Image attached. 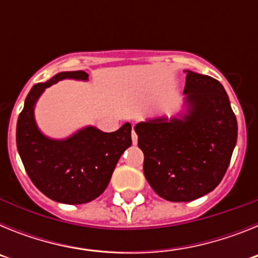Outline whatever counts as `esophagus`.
<instances>
[{
	"mask_svg": "<svg viewBox=\"0 0 258 258\" xmlns=\"http://www.w3.org/2000/svg\"><path fill=\"white\" fill-rule=\"evenodd\" d=\"M132 142H133V145H137L138 143V136L136 134V132H132Z\"/></svg>",
	"mask_w": 258,
	"mask_h": 258,
	"instance_id": "esophagus-1",
	"label": "esophagus"
}]
</instances>
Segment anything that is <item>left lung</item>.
I'll return each mask as SVG.
<instances>
[{
    "mask_svg": "<svg viewBox=\"0 0 258 258\" xmlns=\"http://www.w3.org/2000/svg\"><path fill=\"white\" fill-rule=\"evenodd\" d=\"M184 72L183 112L134 126L145 154L146 179L169 202H191L217 187L238 138V122L223 86L207 75Z\"/></svg>",
    "mask_w": 258,
    "mask_h": 258,
    "instance_id": "left-lung-1",
    "label": "left lung"
}]
</instances>
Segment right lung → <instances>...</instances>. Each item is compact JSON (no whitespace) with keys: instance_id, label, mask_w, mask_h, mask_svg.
<instances>
[{"instance_id":"right-lung-1","label":"right lung","mask_w":258,"mask_h":258,"mask_svg":"<svg viewBox=\"0 0 258 258\" xmlns=\"http://www.w3.org/2000/svg\"><path fill=\"white\" fill-rule=\"evenodd\" d=\"M88 81L84 71L59 72L36 84L24 102L17 124V147L27 174L41 192L54 202L84 204L106 190L118 159L132 145V125L104 133L85 126L64 140H52L38 129L35 106L45 89L60 80Z\"/></svg>"}]
</instances>
